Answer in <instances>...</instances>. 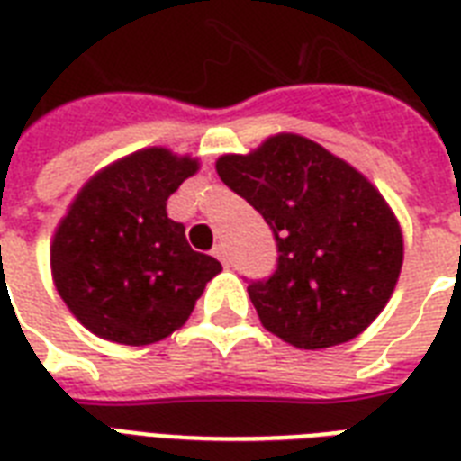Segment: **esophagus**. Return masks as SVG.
Masks as SVG:
<instances>
[{
	"label": "esophagus",
	"mask_w": 461,
	"mask_h": 461,
	"mask_svg": "<svg viewBox=\"0 0 461 461\" xmlns=\"http://www.w3.org/2000/svg\"><path fill=\"white\" fill-rule=\"evenodd\" d=\"M217 256V258L222 260V266H230V253H227V246L224 244H217L215 251H212Z\"/></svg>",
	"instance_id": "34e87169"
}]
</instances>
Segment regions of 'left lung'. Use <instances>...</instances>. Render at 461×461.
Here are the masks:
<instances>
[{"mask_svg": "<svg viewBox=\"0 0 461 461\" xmlns=\"http://www.w3.org/2000/svg\"><path fill=\"white\" fill-rule=\"evenodd\" d=\"M215 167L277 241L275 273L249 285L263 328L299 349L361 335L390 302L404 258L400 222L378 188L296 133Z\"/></svg>", "mask_w": 461, "mask_h": 461, "instance_id": "8db88e82", "label": "left lung"}]
</instances>
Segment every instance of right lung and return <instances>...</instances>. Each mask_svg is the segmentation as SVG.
Wrapping results in <instances>:
<instances>
[{
    "instance_id": "add662e5",
    "label": "right lung",
    "mask_w": 461,
    "mask_h": 461,
    "mask_svg": "<svg viewBox=\"0 0 461 461\" xmlns=\"http://www.w3.org/2000/svg\"><path fill=\"white\" fill-rule=\"evenodd\" d=\"M198 159L146 148L97 172L71 203L50 246L54 287L93 335L143 347L188 321L222 266L194 251L167 198Z\"/></svg>"
}]
</instances>
